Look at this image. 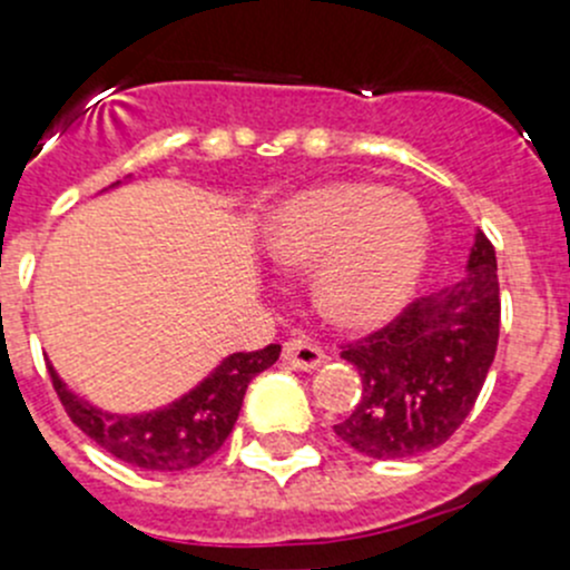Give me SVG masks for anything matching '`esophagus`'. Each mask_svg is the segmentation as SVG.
I'll return each mask as SVG.
<instances>
[{"mask_svg":"<svg viewBox=\"0 0 570 570\" xmlns=\"http://www.w3.org/2000/svg\"><path fill=\"white\" fill-rule=\"evenodd\" d=\"M281 358H284V364L292 366V370L312 372L325 361V353H322L317 344L308 342V338H289V342L284 344Z\"/></svg>","mask_w":570,"mask_h":570,"instance_id":"esophagus-1","label":"esophagus"}]
</instances>
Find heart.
Wrapping results in <instances>:
<instances>
[{
	"label": "heart",
	"instance_id": "b5f03b06",
	"mask_svg": "<svg viewBox=\"0 0 570 570\" xmlns=\"http://www.w3.org/2000/svg\"><path fill=\"white\" fill-rule=\"evenodd\" d=\"M284 267H317L322 317L372 331L405 308L424 273L430 226L422 206L370 181H331L286 198L267 226Z\"/></svg>",
	"mask_w": 570,
	"mask_h": 570
}]
</instances>
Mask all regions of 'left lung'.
<instances>
[{"mask_svg":"<svg viewBox=\"0 0 570 570\" xmlns=\"http://www.w3.org/2000/svg\"><path fill=\"white\" fill-rule=\"evenodd\" d=\"M499 275L491 239L476 232L469 273L416 297L389 325L342 344L358 370L361 400L333 433L353 450L394 461L455 435L482 392L499 342Z\"/></svg>","mask_w":570,"mask_h":570,"instance_id":"8db88e82","label":"left lung"}]
</instances>
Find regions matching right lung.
Returning <instances> with one entry per match:
<instances>
[{"instance_id": "obj_1", "label": "right lung", "mask_w": 570, "mask_h": 570, "mask_svg": "<svg viewBox=\"0 0 570 570\" xmlns=\"http://www.w3.org/2000/svg\"><path fill=\"white\" fill-rule=\"evenodd\" d=\"M281 344L234 353L181 400L142 416L96 411L66 389L49 366L51 386L71 422L118 461L148 471H184L215 455L232 435L248 383L278 361Z\"/></svg>"}]
</instances>
